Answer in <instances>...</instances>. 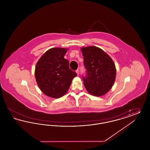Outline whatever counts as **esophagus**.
Returning a JSON list of instances; mask_svg holds the SVG:
<instances>
[{
	"label": "esophagus",
	"mask_w": 150,
	"mask_h": 150,
	"mask_svg": "<svg viewBox=\"0 0 150 150\" xmlns=\"http://www.w3.org/2000/svg\"><path fill=\"white\" fill-rule=\"evenodd\" d=\"M76 74L79 75V70H76Z\"/></svg>",
	"instance_id": "34e87169"
}]
</instances>
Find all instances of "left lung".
Listing matches in <instances>:
<instances>
[{
  "mask_svg": "<svg viewBox=\"0 0 150 150\" xmlns=\"http://www.w3.org/2000/svg\"><path fill=\"white\" fill-rule=\"evenodd\" d=\"M86 75L83 76L86 91L100 97L112 88L116 78L115 64L107 53L100 48L89 46L81 48Z\"/></svg>",
  "mask_w": 150,
  "mask_h": 150,
  "instance_id": "8db88e82",
  "label": "left lung"
}]
</instances>
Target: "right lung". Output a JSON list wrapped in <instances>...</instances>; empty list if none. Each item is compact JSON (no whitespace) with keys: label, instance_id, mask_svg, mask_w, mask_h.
Returning a JSON list of instances; mask_svg holds the SVG:
<instances>
[{"label":"right lung","instance_id":"right-lung-1","mask_svg":"<svg viewBox=\"0 0 150 150\" xmlns=\"http://www.w3.org/2000/svg\"><path fill=\"white\" fill-rule=\"evenodd\" d=\"M67 48H53L45 52L36 64L35 76L40 89L48 97L58 98L67 92L77 74L64 58Z\"/></svg>","mask_w":150,"mask_h":150}]
</instances>
